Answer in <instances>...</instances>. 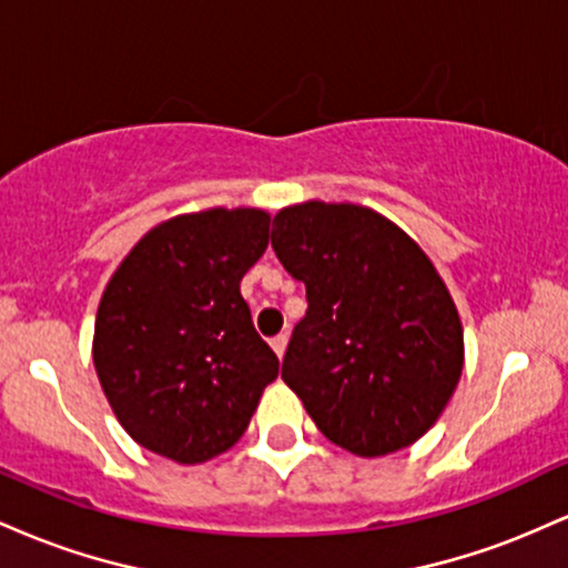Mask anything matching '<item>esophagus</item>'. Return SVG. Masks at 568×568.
Instances as JSON below:
<instances>
[{
    "label": "esophagus",
    "instance_id": "obj_1",
    "mask_svg": "<svg viewBox=\"0 0 568 568\" xmlns=\"http://www.w3.org/2000/svg\"><path fill=\"white\" fill-rule=\"evenodd\" d=\"M270 344H272V349H275V355H277V357H283V355H285V347H288V336L280 334V336L272 338Z\"/></svg>",
    "mask_w": 568,
    "mask_h": 568
}]
</instances>
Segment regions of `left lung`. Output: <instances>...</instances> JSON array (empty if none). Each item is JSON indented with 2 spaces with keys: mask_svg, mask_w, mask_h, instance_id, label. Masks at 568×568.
<instances>
[{
  "mask_svg": "<svg viewBox=\"0 0 568 568\" xmlns=\"http://www.w3.org/2000/svg\"><path fill=\"white\" fill-rule=\"evenodd\" d=\"M272 247L310 302L283 382L317 429L368 459L419 440L465 368L459 312L427 253L374 207L323 200L283 207Z\"/></svg>",
  "mask_w": 568,
  "mask_h": 568,
  "instance_id": "8db88e82",
  "label": "left lung"
}]
</instances>
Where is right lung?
<instances>
[{
    "label": "right lung",
    "mask_w": 568,
    "mask_h": 568,
    "mask_svg": "<svg viewBox=\"0 0 568 568\" xmlns=\"http://www.w3.org/2000/svg\"><path fill=\"white\" fill-rule=\"evenodd\" d=\"M262 207H207L152 226L106 283L93 363L139 446L200 465L243 438L277 355L256 334L240 280L270 245Z\"/></svg>",
    "instance_id": "1"
}]
</instances>
